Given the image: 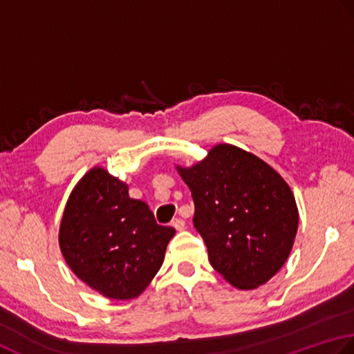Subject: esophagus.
Returning <instances> with one entry per match:
<instances>
[{"label": "esophagus", "instance_id": "1", "mask_svg": "<svg viewBox=\"0 0 354 354\" xmlns=\"http://www.w3.org/2000/svg\"><path fill=\"white\" fill-rule=\"evenodd\" d=\"M171 225H172V227H176L177 230H183L185 229V220L174 218L171 221Z\"/></svg>", "mask_w": 354, "mask_h": 354}]
</instances>
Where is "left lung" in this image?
Returning <instances> with one entry per match:
<instances>
[{
    "label": "left lung",
    "instance_id": "1",
    "mask_svg": "<svg viewBox=\"0 0 354 354\" xmlns=\"http://www.w3.org/2000/svg\"><path fill=\"white\" fill-rule=\"evenodd\" d=\"M189 186L194 226L205 240L209 263L241 290H250L283 268L298 230L290 187L257 156L217 145L203 162L180 168Z\"/></svg>",
    "mask_w": 354,
    "mask_h": 354
}]
</instances>
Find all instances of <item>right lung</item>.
I'll return each mask as SVG.
<instances>
[{
	"label": "right lung",
	"instance_id": "1",
	"mask_svg": "<svg viewBox=\"0 0 354 354\" xmlns=\"http://www.w3.org/2000/svg\"><path fill=\"white\" fill-rule=\"evenodd\" d=\"M176 234L157 225L142 200L102 168H93L71 192L59 229V246L70 269L111 299H133L162 268Z\"/></svg>",
	"mask_w": 354,
	"mask_h": 354
}]
</instances>
